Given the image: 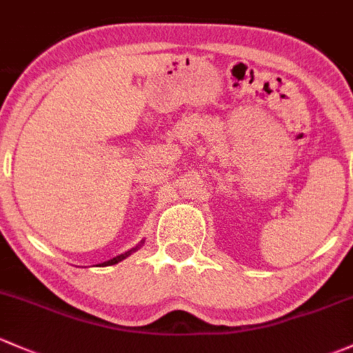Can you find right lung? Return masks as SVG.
I'll list each match as a JSON object with an SVG mask.
<instances>
[{
	"label": "right lung",
	"instance_id": "right-lung-1",
	"mask_svg": "<svg viewBox=\"0 0 353 353\" xmlns=\"http://www.w3.org/2000/svg\"><path fill=\"white\" fill-rule=\"evenodd\" d=\"M141 244H145V241H141V242H139V244H138V245H136V248H132V249H130V251H126V252H124V254H119V256L112 257V259L105 261V263H101V264H99V266H101V268H104V266H112V264H117V263H121V261H123V259H126V257H128V256H131V254H132V252H136V251H138V249H139V248H141Z\"/></svg>",
	"mask_w": 353,
	"mask_h": 353
}]
</instances>
